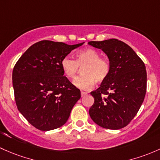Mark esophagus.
Masks as SVG:
<instances>
[{
  "label": "esophagus",
  "mask_w": 160,
  "mask_h": 160,
  "mask_svg": "<svg viewBox=\"0 0 160 160\" xmlns=\"http://www.w3.org/2000/svg\"><path fill=\"white\" fill-rule=\"evenodd\" d=\"M87 92H81V95H82V97H84L85 96V95H87Z\"/></svg>",
  "instance_id": "obj_1"
}]
</instances>
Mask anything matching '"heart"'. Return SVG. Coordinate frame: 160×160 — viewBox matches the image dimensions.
Returning a JSON list of instances; mask_svg holds the SVG:
<instances>
[{
  "mask_svg": "<svg viewBox=\"0 0 160 160\" xmlns=\"http://www.w3.org/2000/svg\"><path fill=\"white\" fill-rule=\"evenodd\" d=\"M61 67L65 76L71 79L75 78L83 68V75L73 81L74 85L82 90L91 89L95 82L101 83L106 80L111 69L108 60L100 58L99 52L93 48H85L77 52L76 60L65 56L62 59Z\"/></svg>",
  "mask_w": 160,
  "mask_h": 160,
  "instance_id": "1",
  "label": "heart"
}]
</instances>
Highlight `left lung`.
Segmentation results:
<instances>
[{"mask_svg": "<svg viewBox=\"0 0 160 160\" xmlns=\"http://www.w3.org/2000/svg\"><path fill=\"white\" fill-rule=\"evenodd\" d=\"M88 44L102 49L111 65L106 80L91 92L95 101L90 117L105 129H122L136 116L144 100L147 83L145 64L131 47L118 39Z\"/></svg>", "mask_w": 160, "mask_h": 160, "instance_id": "1", "label": "left lung"}]
</instances>
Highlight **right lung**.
<instances>
[{
	"label": "right lung",
	"instance_id": "add662e5",
	"mask_svg": "<svg viewBox=\"0 0 160 160\" xmlns=\"http://www.w3.org/2000/svg\"><path fill=\"white\" fill-rule=\"evenodd\" d=\"M41 41L31 45L16 62L12 82L18 109L42 131L63 126L81 98V92L65 76L61 62L82 45Z\"/></svg>",
	"mask_w": 160,
	"mask_h": 160
}]
</instances>
